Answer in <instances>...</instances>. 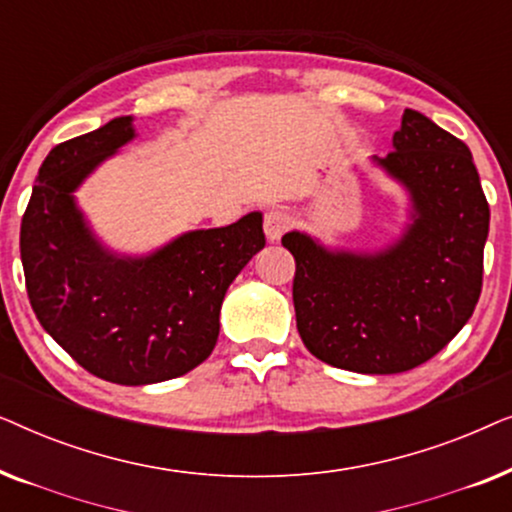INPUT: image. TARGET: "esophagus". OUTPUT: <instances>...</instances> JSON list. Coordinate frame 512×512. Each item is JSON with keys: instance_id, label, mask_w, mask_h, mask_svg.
I'll return each instance as SVG.
<instances>
[{"instance_id": "1", "label": "esophagus", "mask_w": 512, "mask_h": 512, "mask_svg": "<svg viewBox=\"0 0 512 512\" xmlns=\"http://www.w3.org/2000/svg\"><path fill=\"white\" fill-rule=\"evenodd\" d=\"M291 226V214L282 207H272L263 216V230L270 242H277Z\"/></svg>"}]
</instances>
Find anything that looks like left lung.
<instances>
[{
  "label": "left lung",
  "instance_id": "obj_1",
  "mask_svg": "<svg viewBox=\"0 0 512 512\" xmlns=\"http://www.w3.org/2000/svg\"><path fill=\"white\" fill-rule=\"evenodd\" d=\"M377 165L410 195V223L380 251L328 249L291 230L293 307L328 366L394 375L436 356L478 305L489 205L468 146L415 109Z\"/></svg>",
  "mask_w": 512,
  "mask_h": 512
}]
</instances>
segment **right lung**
<instances>
[{
	"instance_id": "right-lung-1",
	"label": "right lung",
	"mask_w": 512,
	"mask_h": 512,
	"mask_svg": "<svg viewBox=\"0 0 512 512\" xmlns=\"http://www.w3.org/2000/svg\"><path fill=\"white\" fill-rule=\"evenodd\" d=\"M132 137V116H118L48 153L20 223V258L44 331L88 373L142 387L186 375L212 354L223 296L265 235L263 214L251 212L146 256L104 247L74 191Z\"/></svg>"
}]
</instances>
